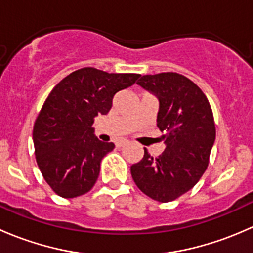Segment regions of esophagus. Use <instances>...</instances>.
Wrapping results in <instances>:
<instances>
[{
	"instance_id": "obj_1",
	"label": "esophagus",
	"mask_w": 253,
	"mask_h": 253,
	"mask_svg": "<svg viewBox=\"0 0 253 253\" xmlns=\"http://www.w3.org/2000/svg\"><path fill=\"white\" fill-rule=\"evenodd\" d=\"M127 143H128V141H127V139H121V141H119V142L116 143V145H117V147H122V145L127 144Z\"/></svg>"
}]
</instances>
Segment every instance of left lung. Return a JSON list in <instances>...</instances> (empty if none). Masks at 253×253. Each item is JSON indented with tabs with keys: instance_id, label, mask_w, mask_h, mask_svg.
<instances>
[{
	"instance_id": "8db88e82",
	"label": "left lung",
	"mask_w": 253,
	"mask_h": 253,
	"mask_svg": "<svg viewBox=\"0 0 253 253\" xmlns=\"http://www.w3.org/2000/svg\"><path fill=\"white\" fill-rule=\"evenodd\" d=\"M138 85L159 100L157 126L165 150L153 158L144 149L141 162L131 167L137 187L158 202H171L190 191L205 174L215 125L203 91L187 77L167 72L145 75Z\"/></svg>"
}]
</instances>
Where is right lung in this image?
I'll return each mask as SVG.
<instances>
[{
	"mask_svg": "<svg viewBox=\"0 0 253 253\" xmlns=\"http://www.w3.org/2000/svg\"><path fill=\"white\" fill-rule=\"evenodd\" d=\"M141 75L81 68L48 94L33 129L38 167L53 192L75 198L95 185L101 159L115 148L94 134V119L106 115L117 91Z\"/></svg>",
	"mask_w": 253,
	"mask_h": 253,
	"instance_id": "right-lung-1",
	"label": "right lung"
}]
</instances>
